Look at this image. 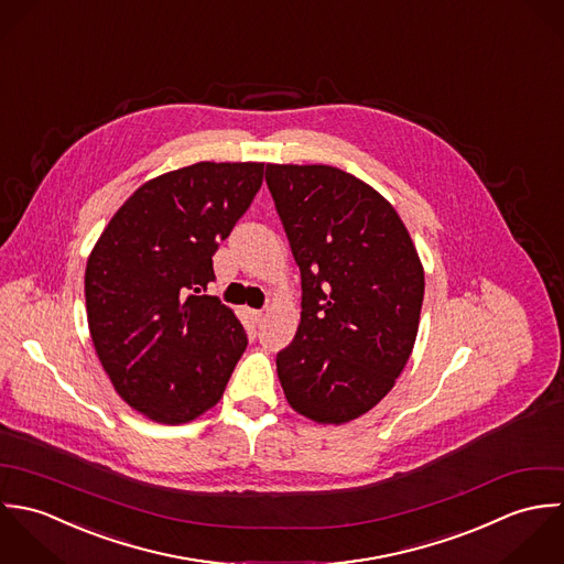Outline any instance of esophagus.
<instances>
[{
	"instance_id": "34e87169",
	"label": "esophagus",
	"mask_w": 564,
	"mask_h": 564,
	"mask_svg": "<svg viewBox=\"0 0 564 564\" xmlns=\"http://www.w3.org/2000/svg\"><path fill=\"white\" fill-rule=\"evenodd\" d=\"M250 316L254 323H261L263 321V312L261 310H250Z\"/></svg>"
}]
</instances>
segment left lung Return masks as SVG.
<instances>
[{
	"instance_id": "left-lung-1",
	"label": "left lung",
	"mask_w": 564,
	"mask_h": 564,
	"mask_svg": "<svg viewBox=\"0 0 564 564\" xmlns=\"http://www.w3.org/2000/svg\"><path fill=\"white\" fill-rule=\"evenodd\" d=\"M301 270V325L276 352L288 403L316 423L375 408L405 368L425 274L408 228L372 187L332 165H268Z\"/></svg>"
}]
</instances>
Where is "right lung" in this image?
<instances>
[{"instance_id":"add662e5","label":"right lung","mask_w":564,"mask_h":564,"mask_svg":"<svg viewBox=\"0 0 564 564\" xmlns=\"http://www.w3.org/2000/svg\"><path fill=\"white\" fill-rule=\"evenodd\" d=\"M263 163H196L141 185L100 235L85 274L96 352L119 397L178 425L214 408L246 350L218 296L220 241L248 212Z\"/></svg>"}]
</instances>
